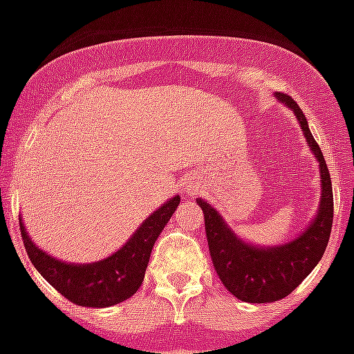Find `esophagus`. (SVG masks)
Instances as JSON below:
<instances>
[{
	"instance_id": "1",
	"label": "esophagus",
	"mask_w": 354,
	"mask_h": 354,
	"mask_svg": "<svg viewBox=\"0 0 354 354\" xmlns=\"http://www.w3.org/2000/svg\"><path fill=\"white\" fill-rule=\"evenodd\" d=\"M187 191H193V189H187Z\"/></svg>"
}]
</instances>
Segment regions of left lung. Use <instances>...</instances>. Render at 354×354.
Masks as SVG:
<instances>
[{
    "instance_id": "1",
    "label": "left lung",
    "mask_w": 354,
    "mask_h": 354,
    "mask_svg": "<svg viewBox=\"0 0 354 354\" xmlns=\"http://www.w3.org/2000/svg\"><path fill=\"white\" fill-rule=\"evenodd\" d=\"M277 101L294 110L299 127H301L307 143L319 161L322 172V200H319L318 215L310 222V226L294 239L281 246L259 248L241 241L235 233L224 224L216 209H213L205 200L198 198L196 204L204 211L205 235L209 244V253L216 275L222 285L226 286L236 299L246 303H272L279 301L290 294L296 286L314 270V266L324 257L325 248L329 244L333 230V183L325 163V158L319 150V145L308 130V122L303 112L286 93H275Z\"/></svg>"
}]
</instances>
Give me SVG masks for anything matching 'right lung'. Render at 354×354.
<instances>
[{
  "mask_svg": "<svg viewBox=\"0 0 354 354\" xmlns=\"http://www.w3.org/2000/svg\"><path fill=\"white\" fill-rule=\"evenodd\" d=\"M178 204L180 196L169 200L139 226L138 232L128 239L121 250L112 253L110 257L90 264L58 261L35 246L21 221L19 230L30 263L35 264V268L55 290L80 307H112L138 292L143 283L145 270L156 239L163 232L167 222L171 221Z\"/></svg>",
  "mask_w": 354,
  "mask_h": 354,
  "instance_id": "obj_1",
  "label": "right lung"
}]
</instances>
